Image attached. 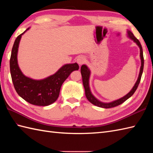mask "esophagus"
<instances>
[{
    "mask_svg": "<svg viewBox=\"0 0 153 153\" xmlns=\"http://www.w3.org/2000/svg\"><path fill=\"white\" fill-rule=\"evenodd\" d=\"M85 58H84L83 56H79L78 58H77V62L78 64L82 65V64L85 63Z\"/></svg>",
    "mask_w": 153,
    "mask_h": 153,
    "instance_id": "obj_1",
    "label": "esophagus"
}]
</instances>
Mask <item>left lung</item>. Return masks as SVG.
I'll return each instance as SVG.
<instances>
[{"label":"left lung","instance_id":"obj_1","mask_svg":"<svg viewBox=\"0 0 153 153\" xmlns=\"http://www.w3.org/2000/svg\"><path fill=\"white\" fill-rule=\"evenodd\" d=\"M128 33L129 37L132 40H134L138 46L140 48V56H141V66L140 68V72H139V75L138 77L137 81L136 82L135 85L133 87V89L131 90V91L129 93L127 94L126 96H124L122 98L118 100H116L115 101H113L110 103H104L99 101V100H97L95 97H94L91 93V91L89 89V76H90V71L88 69V68L85 65H82V67H81V74H82V81H83V84L84 86V88H85V96L87 99H88L90 102H91L93 105L97 106L99 107H101V108H112V107H115L116 106H118L121 105L123 102H125L127 99H128L129 97H131L134 93L135 92L136 89H137L138 85L139 83H140L141 76L143 74V67H144V58H143V48L141 47V45L140 42L136 38L134 35L130 31H128Z\"/></svg>","mask_w":153,"mask_h":153}]
</instances>
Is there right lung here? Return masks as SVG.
<instances>
[{
	"label": "right lung",
	"mask_w": 153,
	"mask_h": 153,
	"mask_svg": "<svg viewBox=\"0 0 153 153\" xmlns=\"http://www.w3.org/2000/svg\"><path fill=\"white\" fill-rule=\"evenodd\" d=\"M24 33L17 37L13 45L10 69L13 85L18 95L25 101L33 105L48 106L57 100L61 86L70 74L74 70H78L77 63L66 64L53 76L42 80H34L25 76L19 70L17 61L19 43Z\"/></svg>",
	"instance_id": "add662e5"
}]
</instances>
